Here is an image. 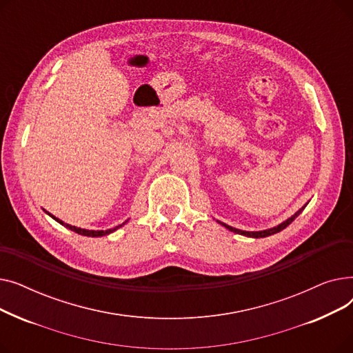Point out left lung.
Masks as SVG:
<instances>
[{"label":"left lung","instance_id":"left-lung-1","mask_svg":"<svg viewBox=\"0 0 353 353\" xmlns=\"http://www.w3.org/2000/svg\"><path fill=\"white\" fill-rule=\"evenodd\" d=\"M307 205V203H306ZM306 205L305 206H302L298 212H296L294 214H292L289 219H286L285 221H282V223H279L277 226H273V228H270V229H265V230H259V232H246V230H240V229H236V228H232V226H229V225H226V223H221V221H219V220H216L217 223H220L221 226H225L228 230H230V232H233V233H237V234H242V236H246V237H253V239H259V237H268V236H272V234H274V233H279L281 230H283L285 228H288L292 221L298 217L302 212H303V209L306 208Z\"/></svg>","mask_w":353,"mask_h":353}]
</instances>
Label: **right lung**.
Segmentation results:
<instances>
[{"label": "right lung", "instance_id": "add662e5", "mask_svg": "<svg viewBox=\"0 0 353 353\" xmlns=\"http://www.w3.org/2000/svg\"><path fill=\"white\" fill-rule=\"evenodd\" d=\"M50 217H52L55 221H59L60 225H63L64 228H67V229H70V230H72V232H76V233H79V234H81V236H88V237H101V236H107V234H110V233H113V232H116L117 229H120L121 226H124L128 220H125L123 225H119V226H116V228H111V229H107V230H88V229H81V228H77V226H71V225H68V223H64L63 220H60L59 217H55V216H52L51 213H48L47 210H44Z\"/></svg>", "mask_w": 353, "mask_h": 353}]
</instances>
